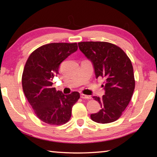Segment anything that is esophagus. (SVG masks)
I'll return each mask as SVG.
<instances>
[{"mask_svg": "<svg viewBox=\"0 0 157 157\" xmlns=\"http://www.w3.org/2000/svg\"><path fill=\"white\" fill-rule=\"evenodd\" d=\"M80 97L82 98V99H91V97L90 95H84L83 94H80Z\"/></svg>", "mask_w": 157, "mask_h": 157, "instance_id": "34e87169", "label": "esophagus"}]
</instances>
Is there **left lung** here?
Returning <instances> with one entry per match:
<instances>
[{
	"label": "left lung",
	"instance_id": "left-lung-1",
	"mask_svg": "<svg viewBox=\"0 0 157 157\" xmlns=\"http://www.w3.org/2000/svg\"><path fill=\"white\" fill-rule=\"evenodd\" d=\"M78 46L91 62L95 78L105 79V95L93 97L101 109L91 114V120L102 124L116 121L129 105L135 88L131 61L121 48L108 42H79Z\"/></svg>",
	"mask_w": 157,
	"mask_h": 157
}]
</instances>
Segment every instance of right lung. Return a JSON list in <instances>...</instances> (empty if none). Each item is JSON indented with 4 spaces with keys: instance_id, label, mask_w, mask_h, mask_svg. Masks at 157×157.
I'll return each instance as SVG.
<instances>
[{
    "instance_id": "right-lung-1",
    "label": "right lung",
    "mask_w": 157,
    "mask_h": 157,
    "mask_svg": "<svg viewBox=\"0 0 157 157\" xmlns=\"http://www.w3.org/2000/svg\"><path fill=\"white\" fill-rule=\"evenodd\" d=\"M78 50L76 43H52L34 50L23 69L22 86L36 116L49 124H63L71 117L73 106L79 98L74 91L64 95L53 88L61 63Z\"/></svg>"
}]
</instances>
